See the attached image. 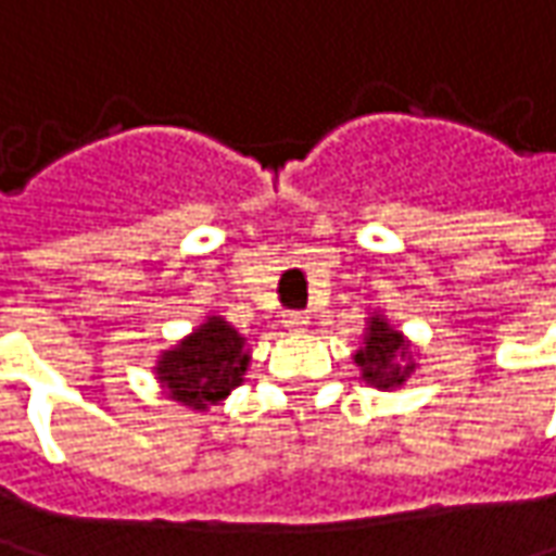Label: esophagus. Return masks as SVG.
Instances as JSON below:
<instances>
[{
    "label": "esophagus",
    "mask_w": 556,
    "mask_h": 556,
    "mask_svg": "<svg viewBox=\"0 0 556 556\" xmlns=\"http://www.w3.org/2000/svg\"><path fill=\"white\" fill-rule=\"evenodd\" d=\"M309 326V313H304V309H292V313H286V328L289 331H307Z\"/></svg>",
    "instance_id": "esophagus-1"
}]
</instances>
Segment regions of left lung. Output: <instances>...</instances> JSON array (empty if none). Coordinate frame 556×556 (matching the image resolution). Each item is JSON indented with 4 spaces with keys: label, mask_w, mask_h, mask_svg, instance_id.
I'll return each instance as SVG.
<instances>
[{
    "label": "left lung",
    "mask_w": 556,
    "mask_h": 556,
    "mask_svg": "<svg viewBox=\"0 0 556 556\" xmlns=\"http://www.w3.org/2000/svg\"><path fill=\"white\" fill-rule=\"evenodd\" d=\"M353 358L362 368L365 383H371L377 389L405 387V380L417 368V362L410 358V343L405 341V334L389 326L380 313H374L368 319L362 346H358Z\"/></svg>",
    "instance_id": "1"
}]
</instances>
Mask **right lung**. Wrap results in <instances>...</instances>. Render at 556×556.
Returning <instances> with one entry per match:
<instances>
[{"label": "right lung", "mask_w": 556, "mask_h": 556, "mask_svg": "<svg viewBox=\"0 0 556 556\" xmlns=\"http://www.w3.org/2000/svg\"><path fill=\"white\" fill-rule=\"evenodd\" d=\"M247 368V338L222 316H206L185 341L161 353L154 374L167 389V399L191 410H206L243 383Z\"/></svg>", "instance_id": "add662e5"}]
</instances>
